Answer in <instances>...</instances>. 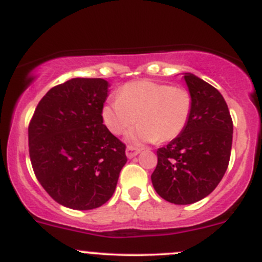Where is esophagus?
Instances as JSON below:
<instances>
[{"mask_svg": "<svg viewBox=\"0 0 262 262\" xmlns=\"http://www.w3.org/2000/svg\"><path fill=\"white\" fill-rule=\"evenodd\" d=\"M139 152H141V149H139V148L133 147V146H128V147H126V150H125L126 157H128V158L136 157V156L138 155Z\"/></svg>", "mask_w": 262, "mask_h": 262, "instance_id": "esophagus-1", "label": "esophagus"}]
</instances>
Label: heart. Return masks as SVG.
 <instances>
[{"instance_id":"heart-1","label":"heart","mask_w":262,"mask_h":262,"mask_svg":"<svg viewBox=\"0 0 262 262\" xmlns=\"http://www.w3.org/2000/svg\"><path fill=\"white\" fill-rule=\"evenodd\" d=\"M192 110V97L184 87L153 81H136L120 90L119 99L101 110L102 123L115 136L125 133L141 121L128 136L134 143L168 142L186 128Z\"/></svg>"}]
</instances>
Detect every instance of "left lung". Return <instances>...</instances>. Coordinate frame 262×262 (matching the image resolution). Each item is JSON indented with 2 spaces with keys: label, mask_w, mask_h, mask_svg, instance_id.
<instances>
[{
  "label": "left lung",
  "mask_w": 262,
  "mask_h": 262,
  "mask_svg": "<svg viewBox=\"0 0 262 262\" xmlns=\"http://www.w3.org/2000/svg\"><path fill=\"white\" fill-rule=\"evenodd\" d=\"M192 110L184 132L158 148L152 184L162 199L186 205L204 199L223 179L231 157L233 123L221 92L185 73Z\"/></svg>",
  "instance_id": "8db88e82"
}]
</instances>
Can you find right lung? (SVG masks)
<instances>
[{
  "instance_id": "obj_1",
  "label": "right lung",
  "mask_w": 262,
  "mask_h": 262,
  "mask_svg": "<svg viewBox=\"0 0 262 262\" xmlns=\"http://www.w3.org/2000/svg\"><path fill=\"white\" fill-rule=\"evenodd\" d=\"M107 92L102 78H72L47 92L29 124L34 173L63 207H101L126 163L125 144L102 124Z\"/></svg>"
}]
</instances>
